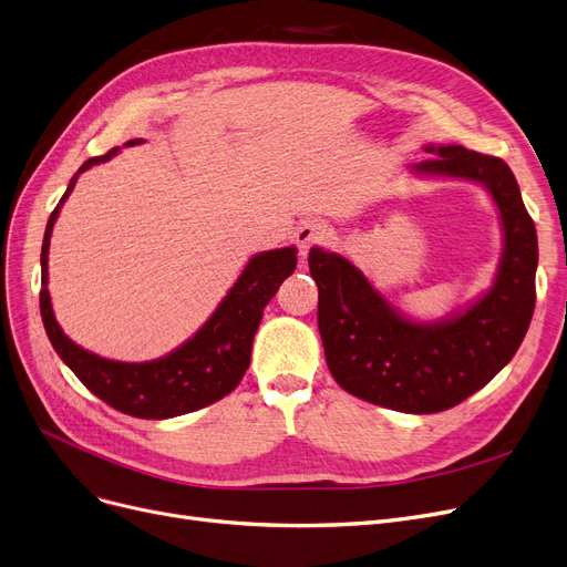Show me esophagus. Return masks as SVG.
<instances>
[{"instance_id":"1","label":"esophagus","mask_w":567,"mask_h":567,"mask_svg":"<svg viewBox=\"0 0 567 567\" xmlns=\"http://www.w3.org/2000/svg\"><path fill=\"white\" fill-rule=\"evenodd\" d=\"M329 238V229L327 225L317 223V219H303V223L293 231V240H297V248L301 252V257H308L310 248L315 245H322Z\"/></svg>"}]
</instances>
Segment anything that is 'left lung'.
Segmentation results:
<instances>
[{
  "mask_svg": "<svg viewBox=\"0 0 567 567\" xmlns=\"http://www.w3.org/2000/svg\"><path fill=\"white\" fill-rule=\"evenodd\" d=\"M412 166L429 176L482 183L501 210L505 250L494 287L463 315L416 324L393 310L348 259L312 248L317 324L333 380L352 396L431 414L473 396L519 350L535 310L537 234L519 185L501 157L463 145H429Z\"/></svg>",
  "mask_w": 567,
  "mask_h": 567,
  "instance_id": "left-lung-1",
  "label": "left lung"
}]
</instances>
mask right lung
<instances>
[{"label": "right lung", "mask_w": 567, "mask_h": 567, "mask_svg": "<svg viewBox=\"0 0 567 567\" xmlns=\"http://www.w3.org/2000/svg\"><path fill=\"white\" fill-rule=\"evenodd\" d=\"M143 143L141 138L127 145ZM117 147L102 157H90L79 174L92 164L111 159ZM79 174L69 183L64 196L45 225L41 248V319L60 359L76 378L111 408L138 416V420H168L206 408L231 393L250 365L252 338L261 322L266 303L276 297L278 287L297 268V250H268L250 259L225 301L217 306L208 322L189 338L183 348L162 359L145 363H122L96 357L71 342L55 322L51 293H48V245L60 206L76 185Z\"/></svg>", "instance_id": "add662e5"}]
</instances>
